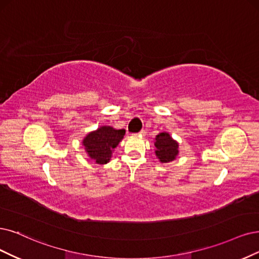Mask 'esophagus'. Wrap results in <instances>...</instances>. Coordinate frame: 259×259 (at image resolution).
Returning a JSON list of instances; mask_svg holds the SVG:
<instances>
[{
    "mask_svg": "<svg viewBox=\"0 0 259 259\" xmlns=\"http://www.w3.org/2000/svg\"><path fill=\"white\" fill-rule=\"evenodd\" d=\"M145 135H146V132L144 130H142V131L139 132V136H141V137H144Z\"/></svg>",
    "mask_w": 259,
    "mask_h": 259,
    "instance_id": "esophagus-1",
    "label": "esophagus"
}]
</instances>
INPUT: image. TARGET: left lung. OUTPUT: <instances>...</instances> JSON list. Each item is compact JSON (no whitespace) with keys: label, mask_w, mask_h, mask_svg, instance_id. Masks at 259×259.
Returning a JSON list of instances; mask_svg holds the SVG:
<instances>
[{"label":"left lung","mask_w":259,"mask_h":259,"mask_svg":"<svg viewBox=\"0 0 259 259\" xmlns=\"http://www.w3.org/2000/svg\"><path fill=\"white\" fill-rule=\"evenodd\" d=\"M155 154L161 163L174 161L179 155V144L168 132H160L155 138Z\"/></svg>","instance_id":"obj_1"}]
</instances>
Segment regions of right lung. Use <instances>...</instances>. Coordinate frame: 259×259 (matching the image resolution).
<instances>
[{"label": "right lung", "instance_id": "right-lung-1", "mask_svg": "<svg viewBox=\"0 0 259 259\" xmlns=\"http://www.w3.org/2000/svg\"><path fill=\"white\" fill-rule=\"evenodd\" d=\"M123 129H115L111 126H101L91 131L82 140V145L88 156L97 164H107L112 158L114 149L124 136Z\"/></svg>", "mask_w": 259, "mask_h": 259}]
</instances>
